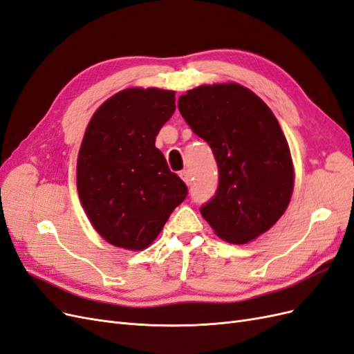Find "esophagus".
<instances>
[{"label":"esophagus","instance_id":"34e87169","mask_svg":"<svg viewBox=\"0 0 354 354\" xmlns=\"http://www.w3.org/2000/svg\"><path fill=\"white\" fill-rule=\"evenodd\" d=\"M180 177H181V180H183L187 186H190L192 178H190V173H189V171H183V173L180 174Z\"/></svg>","mask_w":354,"mask_h":354}]
</instances>
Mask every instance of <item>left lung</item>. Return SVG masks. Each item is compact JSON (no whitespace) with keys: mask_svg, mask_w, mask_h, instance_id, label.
<instances>
[{"mask_svg":"<svg viewBox=\"0 0 354 354\" xmlns=\"http://www.w3.org/2000/svg\"><path fill=\"white\" fill-rule=\"evenodd\" d=\"M178 111L212 149L218 187L201 207L217 236L242 245L282 217L294 189L291 152L276 116L239 84L201 85L180 95Z\"/></svg>","mask_w":354,"mask_h":354,"instance_id":"left-lung-1","label":"left lung"}]
</instances>
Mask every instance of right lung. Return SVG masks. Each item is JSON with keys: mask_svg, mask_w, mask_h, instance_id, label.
<instances>
[{"mask_svg": "<svg viewBox=\"0 0 354 354\" xmlns=\"http://www.w3.org/2000/svg\"><path fill=\"white\" fill-rule=\"evenodd\" d=\"M176 111V93L127 88L95 111L77 162V186L93 227L109 243L142 251L186 199L156 136Z\"/></svg>", "mask_w": 354, "mask_h": 354, "instance_id": "obj_1", "label": "right lung"}]
</instances>
